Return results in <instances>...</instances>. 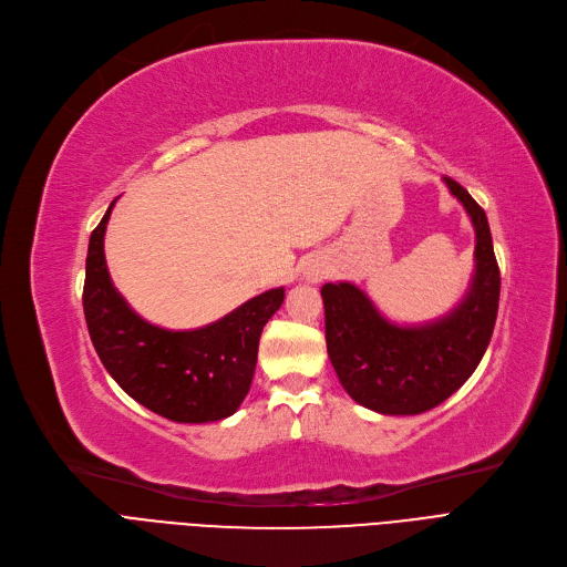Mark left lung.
<instances>
[{"instance_id": "1", "label": "left lung", "mask_w": 567, "mask_h": 567, "mask_svg": "<svg viewBox=\"0 0 567 567\" xmlns=\"http://www.w3.org/2000/svg\"><path fill=\"white\" fill-rule=\"evenodd\" d=\"M451 194L476 230V270L462 302L440 320L389 322L354 284H324V339L331 365L354 403L380 414H421L444 403L481 363L496 322L502 275L485 210L453 178Z\"/></svg>"}]
</instances>
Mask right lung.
I'll use <instances>...</instances> for the list:
<instances>
[{"instance_id": "obj_1", "label": "right lung", "mask_w": 567, "mask_h": 567, "mask_svg": "<svg viewBox=\"0 0 567 567\" xmlns=\"http://www.w3.org/2000/svg\"><path fill=\"white\" fill-rule=\"evenodd\" d=\"M114 204L116 198L91 233L82 295L100 361L130 398L164 419L208 423L230 416L249 393L260 331L279 311L284 288L262 292L198 329L151 324L127 307L107 272L105 230Z\"/></svg>"}]
</instances>
